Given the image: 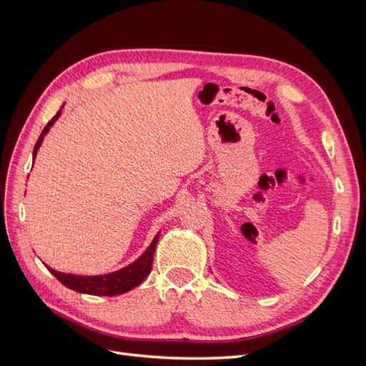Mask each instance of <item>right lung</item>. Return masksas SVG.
<instances>
[{
  "instance_id": "1",
  "label": "right lung",
  "mask_w": 366,
  "mask_h": 366,
  "mask_svg": "<svg viewBox=\"0 0 366 366\" xmlns=\"http://www.w3.org/2000/svg\"><path fill=\"white\" fill-rule=\"evenodd\" d=\"M61 109L56 113V116L49 122L46 128L42 129L41 136L35 145V149H33V162H35V157L44 140V136L47 134L54 122H56L58 117L61 116ZM157 242H159V234L154 237L149 247L143 252L134 262H131L129 265H127V267L120 269L117 272H112L107 274H96V276L71 274V273H62V272L54 270L49 267V265H46V267L61 284L69 287V289L74 292L94 295V296H116V295H122L132 290L134 287H137L139 284H142L147 280V276L152 269V258H154V252H156Z\"/></svg>"
}]
</instances>
